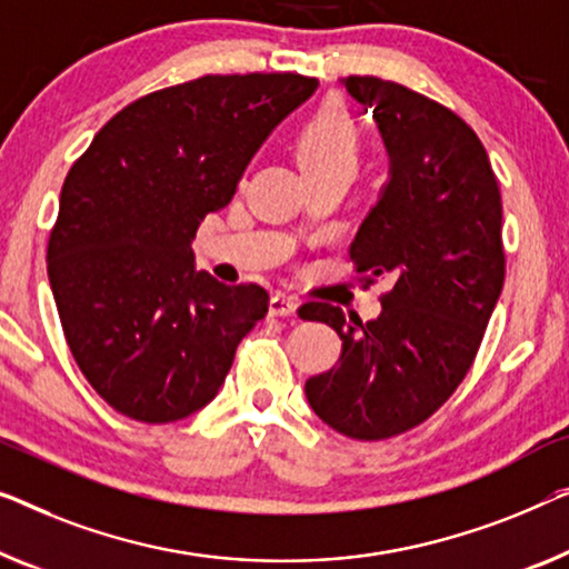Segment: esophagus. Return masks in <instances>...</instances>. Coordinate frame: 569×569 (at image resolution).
<instances>
[{
    "label": "esophagus",
    "mask_w": 569,
    "mask_h": 569,
    "mask_svg": "<svg viewBox=\"0 0 569 569\" xmlns=\"http://www.w3.org/2000/svg\"><path fill=\"white\" fill-rule=\"evenodd\" d=\"M298 308H300V302L295 300V298H290V295H271V300H269V316H279V318H290V316H295V312H298Z\"/></svg>",
    "instance_id": "obj_1"
}]
</instances>
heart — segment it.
Here are the masks:
<instances>
[{"instance_id":"heart-1","label":"heart","mask_w":569,"mask_h":569,"mask_svg":"<svg viewBox=\"0 0 569 569\" xmlns=\"http://www.w3.org/2000/svg\"><path fill=\"white\" fill-rule=\"evenodd\" d=\"M302 177L310 174H357L361 161V133L349 107L328 100L305 120L295 136Z\"/></svg>"}]
</instances>
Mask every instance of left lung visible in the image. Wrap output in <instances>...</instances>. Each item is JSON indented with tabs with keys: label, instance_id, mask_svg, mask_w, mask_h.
<instances>
[{
	"label": "left lung",
	"instance_id": "left-lung-1",
	"mask_svg": "<svg viewBox=\"0 0 569 569\" xmlns=\"http://www.w3.org/2000/svg\"><path fill=\"white\" fill-rule=\"evenodd\" d=\"M341 84L372 112L390 156L349 257L367 282L387 274L392 290L367 323L328 302L302 305V320L331 326L343 341L339 367L310 377L305 395L333 431L380 441L423 423L472 367L506 279L503 204L462 118L395 81Z\"/></svg>",
	"mask_w": 569,
	"mask_h": 569
}]
</instances>
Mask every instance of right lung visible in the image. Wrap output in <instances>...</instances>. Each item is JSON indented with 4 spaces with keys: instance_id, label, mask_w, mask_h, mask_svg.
I'll use <instances>...</instances> for the list:
<instances>
[{
    "instance_id": "add662e5",
    "label": "right lung",
    "mask_w": 569,
    "mask_h": 569,
    "mask_svg": "<svg viewBox=\"0 0 569 569\" xmlns=\"http://www.w3.org/2000/svg\"><path fill=\"white\" fill-rule=\"evenodd\" d=\"M316 89L300 73L161 89L114 114L66 174L48 279L73 359L118 413L143 423L197 413L267 316L264 287L197 271L192 241Z\"/></svg>"
}]
</instances>
